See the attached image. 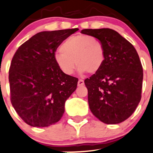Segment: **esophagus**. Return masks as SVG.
Instances as JSON below:
<instances>
[{
	"mask_svg": "<svg viewBox=\"0 0 153 153\" xmlns=\"http://www.w3.org/2000/svg\"><path fill=\"white\" fill-rule=\"evenodd\" d=\"M84 84H85V82L82 79H79L78 83H77L78 86H82V85H84Z\"/></svg>",
	"mask_w": 153,
	"mask_h": 153,
	"instance_id": "esophagus-1",
	"label": "esophagus"
}]
</instances>
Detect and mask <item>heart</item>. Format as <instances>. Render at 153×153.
Here are the masks:
<instances>
[{"mask_svg": "<svg viewBox=\"0 0 153 153\" xmlns=\"http://www.w3.org/2000/svg\"><path fill=\"white\" fill-rule=\"evenodd\" d=\"M60 53L54 55V60L61 71L71 75L75 62L79 73L98 72L105 59L103 43L99 39L88 35H75L66 39L59 48Z\"/></svg>", "mask_w": 153, "mask_h": 153, "instance_id": "1", "label": "heart"}]
</instances>
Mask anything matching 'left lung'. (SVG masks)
Masks as SVG:
<instances>
[{
	"mask_svg": "<svg viewBox=\"0 0 153 153\" xmlns=\"http://www.w3.org/2000/svg\"><path fill=\"white\" fill-rule=\"evenodd\" d=\"M82 32L99 39L105 51L102 68L85 80L90 110L104 123H121L133 114L141 98L143 68L138 53L113 29Z\"/></svg>",
	"mask_w": 153,
	"mask_h": 153,
	"instance_id": "8db88e82",
	"label": "left lung"
}]
</instances>
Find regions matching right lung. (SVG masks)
Returning a JSON list of instances; mask_svg holds the SVG:
<instances>
[{
  "label": "right lung",
  "mask_w": 153,
  "mask_h": 153,
  "mask_svg": "<svg viewBox=\"0 0 153 153\" xmlns=\"http://www.w3.org/2000/svg\"><path fill=\"white\" fill-rule=\"evenodd\" d=\"M79 29L41 31L22 44L9 71L11 102L31 127L56 123L65 101L76 90L78 79L61 71L54 60L56 48Z\"/></svg>",
  "instance_id": "add662e5"
}]
</instances>
